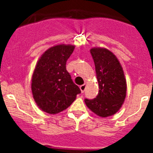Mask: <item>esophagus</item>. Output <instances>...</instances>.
I'll use <instances>...</instances> for the list:
<instances>
[{
	"mask_svg": "<svg viewBox=\"0 0 153 153\" xmlns=\"http://www.w3.org/2000/svg\"><path fill=\"white\" fill-rule=\"evenodd\" d=\"M86 85L85 84H83V85H81L80 86H79V89H80V90H81V92H82V93H84V91H85V90H86Z\"/></svg>",
	"mask_w": 153,
	"mask_h": 153,
	"instance_id": "esophagus-1",
	"label": "esophagus"
}]
</instances>
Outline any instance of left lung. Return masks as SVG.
Listing matches in <instances>:
<instances>
[{"label":"left lung","mask_w":153,"mask_h":153,"mask_svg":"<svg viewBox=\"0 0 153 153\" xmlns=\"http://www.w3.org/2000/svg\"><path fill=\"white\" fill-rule=\"evenodd\" d=\"M90 53L94 61L99 83V93L94 99H85L90 110L101 117L115 114L122 106L126 94V82L117 56L104 48H93Z\"/></svg>","instance_id":"8db88e82"}]
</instances>
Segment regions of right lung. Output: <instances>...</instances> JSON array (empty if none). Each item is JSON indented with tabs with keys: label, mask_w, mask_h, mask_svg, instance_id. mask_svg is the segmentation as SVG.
<instances>
[{
	"label": "right lung",
	"mask_w": 153,
	"mask_h": 153,
	"mask_svg": "<svg viewBox=\"0 0 153 153\" xmlns=\"http://www.w3.org/2000/svg\"><path fill=\"white\" fill-rule=\"evenodd\" d=\"M74 46L57 45L51 47L37 62L32 76V93L37 106L50 114L60 113L72 104L79 86L71 79L66 63Z\"/></svg>",
	"instance_id": "right-lung-1"
}]
</instances>
